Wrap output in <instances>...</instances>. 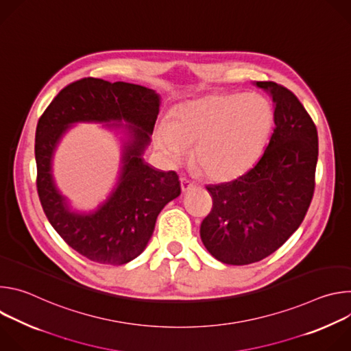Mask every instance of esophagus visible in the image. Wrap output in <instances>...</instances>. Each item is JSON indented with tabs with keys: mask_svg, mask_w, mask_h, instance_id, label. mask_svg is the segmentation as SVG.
<instances>
[{
	"mask_svg": "<svg viewBox=\"0 0 351 351\" xmlns=\"http://www.w3.org/2000/svg\"><path fill=\"white\" fill-rule=\"evenodd\" d=\"M193 186H194V183L191 182V180H189V179H180V187H182V193H187L189 190H191L193 189Z\"/></svg>",
	"mask_w": 351,
	"mask_h": 351,
	"instance_id": "esophagus-1",
	"label": "esophagus"
}]
</instances>
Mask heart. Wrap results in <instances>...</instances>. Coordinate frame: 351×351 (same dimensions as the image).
I'll return each instance as SVG.
<instances>
[{"label": "heart", "mask_w": 351, "mask_h": 351, "mask_svg": "<svg viewBox=\"0 0 351 351\" xmlns=\"http://www.w3.org/2000/svg\"><path fill=\"white\" fill-rule=\"evenodd\" d=\"M274 108L258 93L208 94L178 106L154 132L162 158L176 165L193 145L191 162L213 180H232L252 169L274 128Z\"/></svg>", "instance_id": "heart-1"}]
</instances>
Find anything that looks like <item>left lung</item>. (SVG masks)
Returning <instances> with one entry per match:
<instances>
[{
    "label": "left lung",
    "instance_id": "1",
    "mask_svg": "<svg viewBox=\"0 0 351 351\" xmlns=\"http://www.w3.org/2000/svg\"><path fill=\"white\" fill-rule=\"evenodd\" d=\"M272 97L275 129L257 165L236 180L210 184L213 210L199 236L228 265L264 260L302 225L314 194L317 128L298 98L275 82H254Z\"/></svg>",
    "mask_w": 351,
    "mask_h": 351
}]
</instances>
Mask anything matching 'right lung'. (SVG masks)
<instances>
[{
  "label": "right lung",
  "instance_id": "right-lung-1",
  "mask_svg": "<svg viewBox=\"0 0 351 351\" xmlns=\"http://www.w3.org/2000/svg\"><path fill=\"white\" fill-rule=\"evenodd\" d=\"M160 94L144 86L84 77L62 88L38 119L34 154L37 191L49 223L86 258L123 265L138 257L152 239L161 210L180 194L176 172L148 165ZM75 123H101L121 136L117 182L94 210L79 212L58 189L52 164L62 137Z\"/></svg>",
  "mask_w": 351,
  "mask_h": 351
}]
</instances>
